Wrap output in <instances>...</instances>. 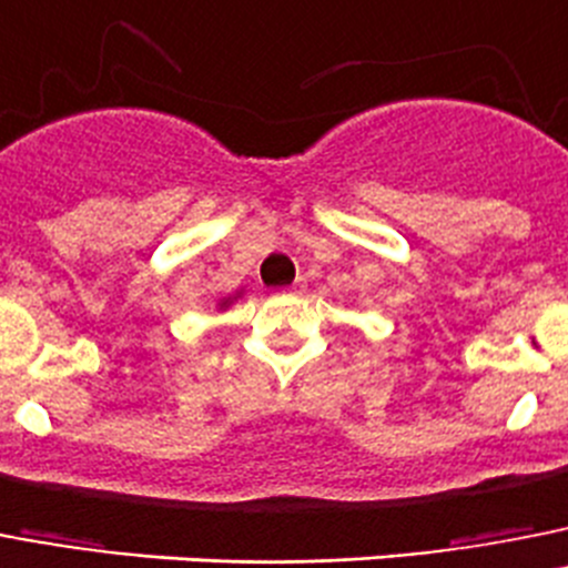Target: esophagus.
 <instances>
[{"label": "esophagus", "mask_w": 568, "mask_h": 568, "mask_svg": "<svg viewBox=\"0 0 568 568\" xmlns=\"http://www.w3.org/2000/svg\"><path fill=\"white\" fill-rule=\"evenodd\" d=\"M305 285H308V283H305L303 277H297V280H294V285H288V288H285V291H288V294H303Z\"/></svg>", "instance_id": "esophagus-1"}]
</instances>
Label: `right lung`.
I'll list each match as a JSON object with an SVG mask.
<instances>
[{
    "label": "right lung",
    "instance_id": "obj_1",
    "mask_svg": "<svg viewBox=\"0 0 568 568\" xmlns=\"http://www.w3.org/2000/svg\"><path fill=\"white\" fill-rule=\"evenodd\" d=\"M231 300H236V297H225L223 303H220V308H229V305H231Z\"/></svg>",
    "mask_w": 568,
    "mask_h": 568
}]
</instances>
